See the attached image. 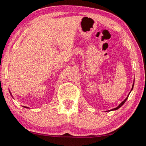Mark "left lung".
Here are the masks:
<instances>
[{"instance_id": "left-lung-1", "label": "left lung", "mask_w": 146, "mask_h": 146, "mask_svg": "<svg viewBox=\"0 0 146 146\" xmlns=\"http://www.w3.org/2000/svg\"><path fill=\"white\" fill-rule=\"evenodd\" d=\"M133 86H134V83H133V86H132V88H131V90H133ZM130 92L129 93V94H128V96H127V98L124 99V100L122 102V103L119 104V105L117 107V108H113V109H112V110H108V111H112V110H117V109H119V108H121V107L123 105V104H124V103L126 101V100H127V99L128 98V96H129V94H130Z\"/></svg>"}]
</instances>
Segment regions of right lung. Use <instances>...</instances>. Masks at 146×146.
Instances as JSON below:
<instances>
[{
	"mask_svg": "<svg viewBox=\"0 0 146 146\" xmlns=\"http://www.w3.org/2000/svg\"><path fill=\"white\" fill-rule=\"evenodd\" d=\"M24 107H25V108H28V107H26V106H24Z\"/></svg>",
	"mask_w": 146,
	"mask_h": 146,
	"instance_id": "1",
	"label": "right lung"
}]
</instances>
